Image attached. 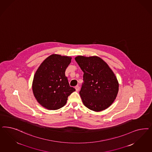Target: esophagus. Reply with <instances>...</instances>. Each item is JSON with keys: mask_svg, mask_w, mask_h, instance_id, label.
Wrapping results in <instances>:
<instances>
[{"mask_svg": "<svg viewBox=\"0 0 152 152\" xmlns=\"http://www.w3.org/2000/svg\"><path fill=\"white\" fill-rule=\"evenodd\" d=\"M75 90H76V91H78L79 90V86H75Z\"/></svg>", "mask_w": 152, "mask_h": 152, "instance_id": "esophagus-1", "label": "esophagus"}]
</instances>
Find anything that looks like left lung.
Segmentation results:
<instances>
[{
	"label": "left lung",
	"instance_id": "obj_1",
	"mask_svg": "<svg viewBox=\"0 0 152 152\" xmlns=\"http://www.w3.org/2000/svg\"><path fill=\"white\" fill-rule=\"evenodd\" d=\"M75 60L84 73L79 94L84 106L97 112L106 109L118 91V80L112 70L97 56H78Z\"/></svg>",
	"mask_w": 152,
	"mask_h": 152
}]
</instances>
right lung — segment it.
Here are the masks:
<instances>
[{"mask_svg": "<svg viewBox=\"0 0 152 152\" xmlns=\"http://www.w3.org/2000/svg\"><path fill=\"white\" fill-rule=\"evenodd\" d=\"M69 56L53 54L40 65L34 74L32 91L37 102L51 110L63 107L75 91L69 86L65 72L71 62Z\"/></svg>", "mask_w": 152, "mask_h": 152, "instance_id": "obj_1", "label": "right lung"}]
</instances>
